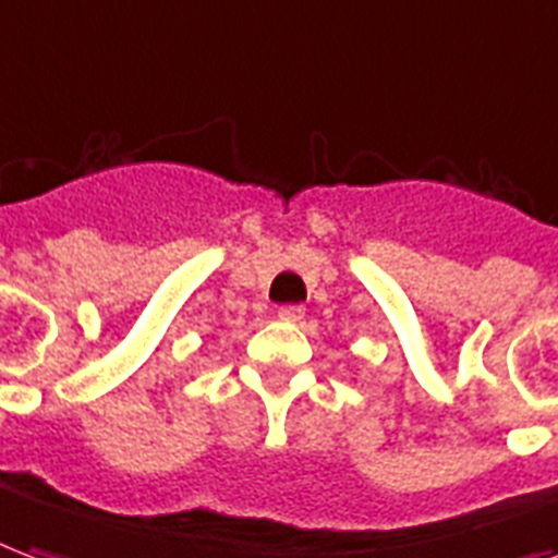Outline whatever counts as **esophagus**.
Listing matches in <instances>:
<instances>
[{
	"label": "esophagus",
	"instance_id": "obj_1",
	"mask_svg": "<svg viewBox=\"0 0 558 558\" xmlns=\"http://www.w3.org/2000/svg\"><path fill=\"white\" fill-rule=\"evenodd\" d=\"M278 319L301 322L304 319V307H299V304H283V307H278Z\"/></svg>",
	"mask_w": 558,
	"mask_h": 558
}]
</instances>
